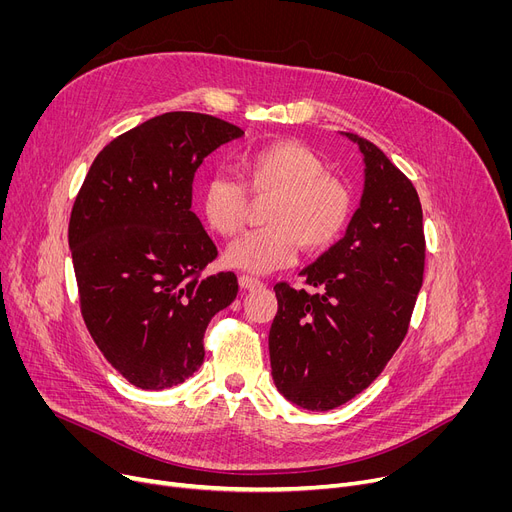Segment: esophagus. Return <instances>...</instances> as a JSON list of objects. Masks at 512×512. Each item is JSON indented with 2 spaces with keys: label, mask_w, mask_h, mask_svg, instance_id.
I'll return each mask as SVG.
<instances>
[{
  "label": "esophagus",
  "mask_w": 512,
  "mask_h": 512,
  "mask_svg": "<svg viewBox=\"0 0 512 512\" xmlns=\"http://www.w3.org/2000/svg\"><path fill=\"white\" fill-rule=\"evenodd\" d=\"M238 284H240V288H245V290H259V288H263V282L259 278L245 276V274L238 278Z\"/></svg>",
  "instance_id": "1"
}]
</instances>
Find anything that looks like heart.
I'll list each match as a JSON object with an SVG mask.
<instances>
[{
    "label": "heart",
    "mask_w": 512,
    "mask_h": 512,
    "mask_svg": "<svg viewBox=\"0 0 512 512\" xmlns=\"http://www.w3.org/2000/svg\"><path fill=\"white\" fill-rule=\"evenodd\" d=\"M238 182L215 176L203 184L201 209L207 226L234 236L249 218L251 201L261 203L263 228L249 232L226 251V263L249 274H270L292 263L299 245L319 253L351 222L353 197L346 184L299 143H272L236 157Z\"/></svg>",
    "instance_id": "obj_1"
}]
</instances>
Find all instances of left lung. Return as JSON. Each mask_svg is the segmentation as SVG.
I'll return each instance as SVG.
<instances>
[{"label":"left lung","instance_id":"obj_1","mask_svg":"<svg viewBox=\"0 0 512 512\" xmlns=\"http://www.w3.org/2000/svg\"><path fill=\"white\" fill-rule=\"evenodd\" d=\"M365 161V188L344 238L274 286L272 378L284 398L330 411L363 392L405 340L423 282V211L413 182L373 143L344 132Z\"/></svg>","mask_w":512,"mask_h":512}]
</instances>
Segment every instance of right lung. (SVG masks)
<instances>
[{"label": "right lung", "mask_w": 512, "mask_h": 512, "mask_svg": "<svg viewBox=\"0 0 512 512\" xmlns=\"http://www.w3.org/2000/svg\"><path fill=\"white\" fill-rule=\"evenodd\" d=\"M238 126L168 112L105 145L76 195L68 245L80 313L103 357L143 390L182 384L201 367L211 317L238 292L193 213L203 159L242 137Z\"/></svg>", "instance_id": "1"}]
</instances>
